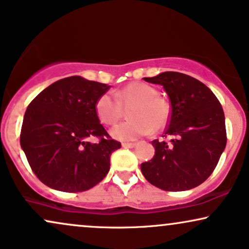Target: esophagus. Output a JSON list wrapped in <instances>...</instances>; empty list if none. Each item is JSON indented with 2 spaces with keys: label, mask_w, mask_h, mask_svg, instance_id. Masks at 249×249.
Listing matches in <instances>:
<instances>
[{
  "label": "esophagus",
  "mask_w": 249,
  "mask_h": 249,
  "mask_svg": "<svg viewBox=\"0 0 249 249\" xmlns=\"http://www.w3.org/2000/svg\"><path fill=\"white\" fill-rule=\"evenodd\" d=\"M135 146H136V143H122V148H129V149H131V148H135Z\"/></svg>",
  "instance_id": "34e87169"
}]
</instances>
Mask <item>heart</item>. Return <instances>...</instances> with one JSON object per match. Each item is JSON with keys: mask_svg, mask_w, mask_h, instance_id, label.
<instances>
[{"mask_svg": "<svg viewBox=\"0 0 249 249\" xmlns=\"http://www.w3.org/2000/svg\"><path fill=\"white\" fill-rule=\"evenodd\" d=\"M156 88L143 82H131L110 93H104L96 101V113L104 124H115L128 108V121L115 125L110 135L120 141H133L151 131H160L171 119V106Z\"/></svg>", "mask_w": 249, "mask_h": 249, "instance_id": "heart-1", "label": "heart"}]
</instances>
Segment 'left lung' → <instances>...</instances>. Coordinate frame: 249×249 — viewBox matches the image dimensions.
<instances>
[{"instance_id": "1", "label": "left lung", "mask_w": 249, "mask_h": 249, "mask_svg": "<svg viewBox=\"0 0 249 249\" xmlns=\"http://www.w3.org/2000/svg\"><path fill=\"white\" fill-rule=\"evenodd\" d=\"M145 82L160 84L171 101L164 137L152 141L155 156L141 165L144 178L167 192H183L204 182L216 168L226 145L223 107L207 85L192 76L165 71Z\"/></svg>"}]
</instances>
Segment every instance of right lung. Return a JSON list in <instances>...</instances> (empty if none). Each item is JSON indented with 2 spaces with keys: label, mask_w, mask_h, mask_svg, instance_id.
<instances>
[{
  "label": "right lung",
  "mask_w": 249,
  "mask_h": 249,
  "mask_svg": "<svg viewBox=\"0 0 249 249\" xmlns=\"http://www.w3.org/2000/svg\"><path fill=\"white\" fill-rule=\"evenodd\" d=\"M109 85L81 77L62 78L27 106L20 146L36 178L51 188L79 193L99 183L109 171L110 139L96 113V101ZM91 137L100 142H89Z\"/></svg>",
  "instance_id": "obj_1"
}]
</instances>
